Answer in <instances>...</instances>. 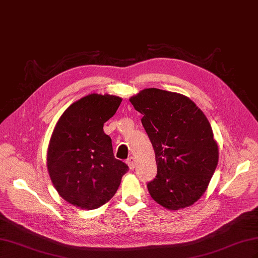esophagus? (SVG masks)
Returning <instances> with one entry per match:
<instances>
[{
	"label": "esophagus",
	"mask_w": 258,
	"mask_h": 258,
	"mask_svg": "<svg viewBox=\"0 0 258 258\" xmlns=\"http://www.w3.org/2000/svg\"><path fill=\"white\" fill-rule=\"evenodd\" d=\"M127 165L129 166V168L132 170L134 169L135 167H136V159H135V157H129L128 159H127Z\"/></svg>",
	"instance_id": "esophagus-1"
}]
</instances>
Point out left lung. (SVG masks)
I'll use <instances>...</instances> for the list:
<instances>
[{"mask_svg": "<svg viewBox=\"0 0 258 258\" xmlns=\"http://www.w3.org/2000/svg\"><path fill=\"white\" fill-rule=\"evenodd\" d=\"M143 115L142 124L154 147L157 175L147 183L151 197L168 210L196 202L218 162L211 124L192 101L176 92L147 88L130 98Z\"/></svg>", "mask_w": 258, "mask_h": 258, "instance_id": "obj_1", "label": "left lung"}]
</instances>
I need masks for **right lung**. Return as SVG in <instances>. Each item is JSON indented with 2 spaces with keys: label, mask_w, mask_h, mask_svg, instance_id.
I'll use <instances>...</instances> for the list:
<instances>
[{
  "label": "right lung",
  "mask_w": 258,
  "mask_h": 258,
  "mask_svg": "<svg viewBox=\"0 0 258 258\" xmlns=\"http://www.w3.org/2000/svg\"><path fill=\"white\" fill-rule=\"evenodd\" d=\"M121 98L91 93L70 105L50 138L47 169L58 194L81 209H97L118 189L129 170L116 159L112 140L103 131Z\"/></svg>",
  "instance_id": "right-lung-1"
}]
</instances>
